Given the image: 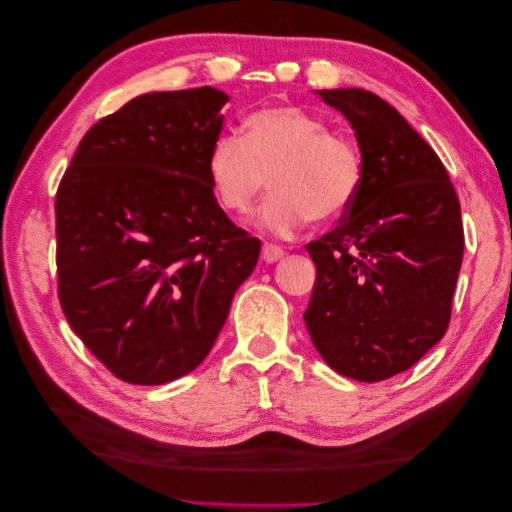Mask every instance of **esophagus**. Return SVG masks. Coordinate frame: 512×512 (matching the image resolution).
Instances as JSON below:
<instances>
[{"label":"esophagus","instance_id":"esophagus-1","mask_svg":"<svg viewBox=\"0 0 512 512\" xmlns=\"http://www.w3.org/2000/svg\"><path fill=\"white\" fill-rule=\"evenodd\" d=\"M284 256V250L280 245H273V243H265L262 245V260L265 262H275Z\"/></svg>","mask_w":512,"mask_h":512}]
</instances>
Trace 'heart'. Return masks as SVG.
<instances>
[{
  "mask_svg": "<svg viewBox=\"0 0 512 512\" xmlns=\"http://www.w3.org/2000/svg\"><path fill=\"white\" fill-rule=\"evenodd\" d=\"M218 203L235 215L250 211L271 183L260 224L288 237L309 218L329 222L346 213L363 183L361 151L329 132L327 121L299 106H269L247 115L243 136L222 134L207 156Z\"/></svg>",
  "mask_w": 512,
  "mask_h": 512,
  "instance_id": "1",
  "label": "heart"
}]
</instances>
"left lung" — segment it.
Masks as SVG:
<instances>
[{"instance_id": "obj_1", "label": "left lung", "mask_w": 512, "mask_h": 512, "mask_svg": "<svg viewBox=\"0 0 512 512\" xmlns=\"http://www.w3.org/2000/svg\"><path fill=\"white\" fill-rule=\"evenodd\" d=\"M356 134L363 183L337 228L307 243L316 284L305 324L337 374L380 382L410 369L451 322L461 207L440 158L365 89H322Z\"/></svg>"}]
</instances>
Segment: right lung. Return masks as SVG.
Returning <instances> with one entry per match:
<instances>
[{
    "mask_svg": "<svg viewBox=\"0 0 512 512\" xmlns=\"http://www.w3.org/2000/svg\"><path fill=\"white\" fill-rule=\"evenodd\" d=\"M220 89L153 91L100 119L55 196L59 303L123 382L166 384L203 363L260 241L215 200L207 156Z\"/></svg>",
    "mask_w": 512,
    "mask_h": 512,
    "instance_id": "obj_1",
    "label": "right lung"
}]
</instances>
